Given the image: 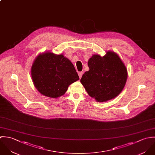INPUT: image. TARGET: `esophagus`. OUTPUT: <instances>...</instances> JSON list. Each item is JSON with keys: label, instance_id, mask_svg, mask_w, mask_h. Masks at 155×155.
I'll use <instances>...</instances> for the list:
<instances>
[{"label": "esophagus", "instance_id": "obj_1", "mask_svg": "<svg viewBox=\"0 0 155 155\" xmlns=\"http://www.w3.org/2000/svg\"><path fill=\"white\" fill-rule=\"evenodd\" d=\"M83 72H80L78 73V76H79L80 78H81V77H82V75H83Z\"/></svg>", "mask_w": 155, "mask_h": 155}]
</instances>
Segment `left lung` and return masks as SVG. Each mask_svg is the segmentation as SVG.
Instances as JSON below:
<instances>
[{
  "label": "left lung",
  "mask_w": 155,
  "mask_h": 155,
  "mask_svg": "<svg viewBox=\"0 0 155 155\" xmlns=\"http://www.w3.org/2000/svg\"><path fill=\"white\" fill-rule=\"evenodd\" d=\"M89 70L80 80L90 96L105 102L117 96L125 86L127 72L117 54L108 51L101 57L94 54L88 61Z\"/></svg>",
  "instance_id": "obj_1"
}]
</instances>
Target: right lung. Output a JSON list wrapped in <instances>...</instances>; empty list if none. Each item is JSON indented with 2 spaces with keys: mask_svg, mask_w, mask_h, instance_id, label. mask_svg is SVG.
Segmentation results:
<instances>
[{
  "mask_svg": "<svg viewBox=\"0 0 155 155\" xmlns=\"http://www.w3.org/2000/svg\"><path fill=\"white\" fill-rule=\"evenodd\" d=\"M31 75L38 92L53 98L63 95L70 84L79 80L73 64L68 58L51 52L36 57L31 66Z\"/></svg>",
  "mask_w": 155,
  "mask_h": 155,
  "instance_id": "right-lung-1",
  "label": "right lung"
}]
</instances>
